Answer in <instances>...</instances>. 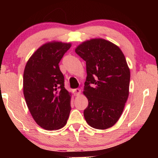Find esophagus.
Listing matches in <instances>:
<instances>
[{
  "label": "esophagus",
  "instance_id": "obj_1",
  "mask_svg": "<svg viewBox=\"0 0 158 158\" xmlns=\"http://www.w3.org/2000/svg\"><path fill=\"white\" fill-rule=\"evenodd\" d=\"M81 90L79 89V88H76V89L74 90V94L75 95H79L81 94Z\"/></svg>",
  "mask_w": 158,
  "mask_h": 158
}]
</instances>
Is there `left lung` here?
<instances>
[{
  "instance_id": "obj_1",
  "label": "left lung",
  "mask_w": 158,
  "mask_h": 158,
  "mask_svg": "<svg viewBox=\"0 0 158 158\" xmlns=\"http://www.w3.org/2000/svg\"><path fill=\"white\" fill-rule=\"evenodd\" d=\"M75 51L86 62L85 119L93 128L109 129L119 119L129 96L130 70L126 58L117 45L102 38L86 40Z\"/></svg>"
}]
</instances>
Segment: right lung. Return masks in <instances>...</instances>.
I'll return each mask as SVG.
<instances>
[{
	"label": "right lung",
	"mask_w": 158,
	"mask_h": 158,
	"mask_svg": "<svg viewBox=\"0 0 158 158\" xmlns=\"http://www.w3.org/2000/svg\"><path fill=\"white\" fill-rule=\"evenodd\" d=\"M71 43L52 41L39 47L26 64L23 91L34 120L46 130L66 124L71 110V93L64 87L59 62Z\"/></svg>",
	"instance_id": "add662e5"
}]
</instances>
